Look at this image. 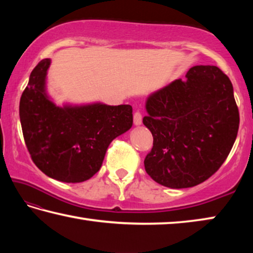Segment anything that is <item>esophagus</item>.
Returning a JSON list of instances; mask_svg holds the SVG:
<instances>
[{"instance_id":"esophagus-1","label":"esophagus","mask_w":253,"mask_h":253,"mask_svg":"<svg viewBox=\"0 0 253 253\" xmlns=\"http://www.w3.org/2000/svg\"><path fill=\"white\" fill-rule=\"evenodd\" d=\"M134 124L136 126H138L142 124V114H140L139 111H136L134 114Z\"/></svg>"}]
</instances>
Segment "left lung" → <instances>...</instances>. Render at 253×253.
Returning a JSON list of instances; mask_svg holds the SVG:
<instances>
[{
	"mask_svg": "<svg viewBox=\"0 0 253 253\" xmlns=\"http://www.w3.org/2000/svg\"><path fill=\"white\" fill-rule=\"evenodd\" d=\"M147 97L144 125L154 142L144 161L154 181L170 188L204 182L235 142L239 110L229 77L215 66H195Z\"/></svg>",
	"mask_w": 253,
	"mask_h": 253,
	"instance_id": "1",
	"label": "left lung"
}]
</instances>
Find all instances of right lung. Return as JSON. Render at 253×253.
<instances>
[{"mask_svg": "<svg viewBox=\"0 0 253 253\" xmlns=\"http://www.w3.org/2000/svg\"><path fill=\"white\" fill-rule=\"evenodd\" d=\"M50 59L30 75L21 96L20 122L34 164L49 177L80 183L100 169L109 144L132 126L129 105L57 106L46 92Z\"/></svg>", "mask_w": 253, "mask_h": 253, "instance_id": "1", "label": "right lung"}]
</instances>
